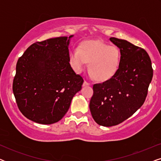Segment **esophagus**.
I'll return each instance as SVG.
<instances>
[{
    "label": "esophagus",
    "mask_w": 161,
    "mask_h": 161,
    "mask_svg": "<svg viewBox=\"0 0 161 161\" xmlns=\"http://www.w3.org/2000/svg\"><path fill=\"white\" fill-rule=\"evenodd\" d=\"M89 85H90V83L87 82L86 80H84V82H83V86H89Z\"/></svg>",
    "instance_id": "obj_1"
}]
</instances>
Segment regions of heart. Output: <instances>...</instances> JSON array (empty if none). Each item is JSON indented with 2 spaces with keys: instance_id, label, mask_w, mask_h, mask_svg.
Listing matches in <instances>:
<instances>
[{
  "instance_id": "1",
  "label": "heart",
  "mask_w": 161,
  "mask_h": 161,
  "mask_svg": "<svg viewBox=\"0 0 161 161\" xmlns=\"http://www.w3.org/2000/svg\"><path fill=\"white\" fill-rule=\"evenodd\" d=\"M75 71L82 72L89 64V72L94 80L106 81L113 78L120 65L121 53L116 46L98 40H90L75 47L69 53Z\"/></svg>"
}]
</instances>
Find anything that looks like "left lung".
<instances>
[{
	"instance_id": "1",
	"label": "left lung",
	"mask_w": 161,
	"mask_h": 161,
	"mask_svg": "<svg viewBox=\"0 0 161 161\" xmlns=\"http://www.w3.org/2000/svg\"><path fill=\"white\" fill-rule=\"evenodd\" d=\"M110 40L120 50L119 67L110 80L93 86L89 103L94 120L105 127L120 124L142 106L153 76L146 50L124 39Z\"/></svg>"
}]
</instances>
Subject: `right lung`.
<instances>
[{
	"label": "right lung",
	"instance_id": "add662e5",
	"mask_svg": "<svg viewBox=\"0 0 161 161\" xmlns=\"http://www.w3.org/2000/svg\"><path fill=\"white\" fill-rule=\"evenodd\" d=\"M72 36L36 42L17 61L13 93L19 111L33 122H58L82 88L83 78L69 64L68 47Z\"/></svg>",
	"mask_w": 161,
	"mask_h": 161
}]
</instances>
